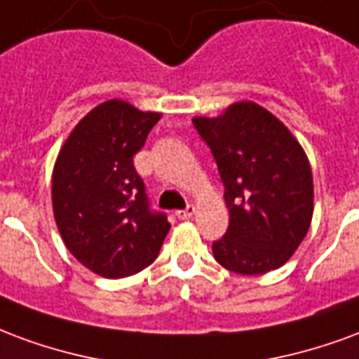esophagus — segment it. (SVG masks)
I'll return each mask as SVG.
<instances>
[{
    "instance_id": "esophagus-1",
    "label": "esophagus",
    "mask_w": 359,
    "mask_h": 359,
    "mask_svg": "<svg viewBox=\"0 0 359 359\" xmlns=\"http://www.w3.org/2000/svg\"><path fill=\"white\" fill-rule=\"evenodd\" d=\"M193 214H195V206H193V205H187L185 208H183V210L176 212V216L180 219H189Z\"/></svg>"
}]
</instances>
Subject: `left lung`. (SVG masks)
Listing matches in <instances>:
<instances>
[{
    "mask_svg": "<svg viewBox=\"0 0 359 359\" xmlns=\"http://www.w3.org/2000/svg\"><path fill=\"white\" fill-rule=\"evenodd\" d=\"M193 126L226 187L229 227L212 243L216 262L243 276L281 268L312 222V170L300 143L250 101L218 118H193Z\"/></svg>",
    "mask_w": 359,
    "mask_h": 359,
    "instance_id": "left-lung-1",
    "label": "left lung"
}]
</instances>
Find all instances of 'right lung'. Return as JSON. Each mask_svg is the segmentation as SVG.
<instances>
[{
	"label": "right lung",
	"mask_w": 359,
	"mask_h": 359,
	"mask_svg": "<svg viewBox=\"0 0 359 359\" xmlns=\"http://www.w3.org/2000/svg\"><path fill=\"white\" fill-rule=\"evenodd\" d=\"M161 120L126 101L99 104L76 126L53 170L57 227L78 262L120 279L154 262L168 216L153 210L133 156Z\"/></svg>",
	"instance_id": "1"
}]
</instances>
